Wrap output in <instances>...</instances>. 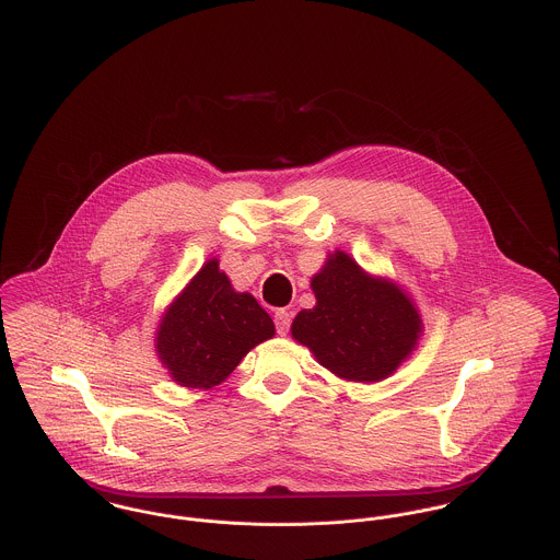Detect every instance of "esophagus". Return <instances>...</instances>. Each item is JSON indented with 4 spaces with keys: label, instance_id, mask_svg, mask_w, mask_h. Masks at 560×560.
Wrapping results in <instances>:
<instances>
[{
    "label": "esophagus",
    "instance_id": "obj_1",
    "mask_svg": "<svg viewBox=\"0 0 560 560\" xmlns=\"http://www.w3.org/2000/svg\"><path fill=\"white\" fill-rule=\"evenodd\" d=\"M273 320H276V329H278V334L280 336H284L287 331H289V325H291V313L289 311H276V315H273Z\"/></svg>",
    "mask_w": 560,
    "mask_h": 560
}]
</instances>
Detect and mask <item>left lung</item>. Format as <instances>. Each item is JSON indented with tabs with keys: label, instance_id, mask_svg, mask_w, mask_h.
Segmentation results:
<instances>
[{
	"label": "left lung",
	"instance_id": "1",
	"mask_svg": "<svg viewBox=\"0 0 560 560\" xmlns=\"http://www.w3.org/2000/svg\"><path fill=\"white\" fill-rule=\"evenodd\" d=\"M315 308L291 325L320 366L347 382H382L405 362L422 336V319L399 284L369 276L336 249L313 276Z\"/></svg>",
	"mask_w": 560,
	"mask_h": 560
}]
</instances>
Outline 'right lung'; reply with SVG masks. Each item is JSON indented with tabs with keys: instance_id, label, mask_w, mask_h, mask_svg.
Wrapping results in <instances>:
<instances>
[{
	"instance_id": "1",
	"label": "right lung",
	"mask_w": 560,
	"mask_h": 560,
	"mask_svg": "<svg viewBox=\"0 0 560 560\" xmlns=\"http://www.w3.org/2000/svg\"><path fill=\"white\" fill-rule=\"evenodd\" d=\"M273 334L271 317L211 258L163 313L155 351L178 386L209 390Z\"/></svg>"
}]
</instances>
